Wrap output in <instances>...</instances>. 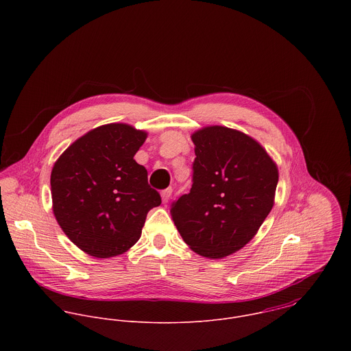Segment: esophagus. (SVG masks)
<instances>
[{"instance_id": "obj_1", "label": "esophagus", "mask_w": 351, "mask_h": 351, "mask_svg": "<svg viewBox=\"0 0 351 351\" xmlns=\"http://www.w3.org/2000/svg\"><path fill=\"white\" fill-rule=\"evenodd\" d=\"M171 193H173V189H171V188H167V189L162 191L160 196H162V201H163L165 204H166V202H169L170 197H171Z\"/></svg>"}]
</instances>
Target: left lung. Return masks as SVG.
Here are the masks:
<instances>
[{
  "label": "left lung",
  "mask_w": 351,
  "mask_h": 351,
  "mask_svg": "<svg viewBox=\"0 0 351 351\" xmlns=\"http://www.w3.org/2000/svg\"><path fill=\"white\" fill-rule=\"evenodd\" d=\"M193 185L171 205L184 242L220 259L245 247L274 205L278 167L249 135L223 125L192 134Z\"/></svg>",
  "instance_id": "8db88e82"
}]
</instances>
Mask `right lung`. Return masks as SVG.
<instances>
[{"mask_svg": "<svg viewBox=\"0 0 351 351\" xmlns=\"http://www.w3.org/2000/svg\"><path fill=\"white\" fill-rule=\"evenodd\" d=\"M147 132L125 123L90 130L53 163V216L67 238L86 254L110 258L141 238L147 213L160 196L134 156Z\"/></svg>", "mask_w": 351, "mask_h": 351, "instance_id": "1", "label": "right lung"}]
</instances>
